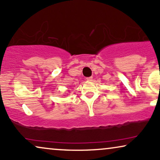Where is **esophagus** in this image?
<instances>
[{
  "mask_svg": "<svg viewBox=\"0 0 160 160\" xmlns=\"http://www.w3.org/2000/svg\"><path fill=\"white\" fill-rule=\"evenodd\" d=\"M86 80H87L88 81H92V77H88V78H86Z\"/></svg>",
  "mask_w": 160,
  "mask_h": 160,
  "instance_id": "obj_1",
  "label": "esophagus"
}]
</instances>
